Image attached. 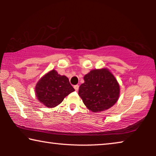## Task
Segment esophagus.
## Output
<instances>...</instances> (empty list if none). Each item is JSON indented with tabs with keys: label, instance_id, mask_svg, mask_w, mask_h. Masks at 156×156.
Wrapping results in <instances>:
<instances>
[{
	"label": "esophagus",
	"instance_id": "obj_1",
	"mask_svg": "<svg viewBox=\"0 0 156 156\" xmlns=\"http://www.w3.org/2000/svg\"><path fill=\"white\" fill-rule=\"evenodd\" d=\"M79 85H74V89H75V91H77L78 90H79Z\"/></svg>",
	"mask_w": 156,
	"mask_h": 156
}]
</instances>
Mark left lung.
Instances as JSON below:
<instances>
[{
  "label": "left lung",
  "mask_w": 156,
  "mask_h": 156,
  "mask_svg": "<svg viewBox=\"0 0 156 156\" xmlns=\"http://www.w3.org/2000/svg\"><path fill=\"white\" fill-rule=\"evenodd\" d=\"M78 94L89 110L100 112L107 110L118 101L120 86L107 68L91 70L84 76Z\"/></svg>",
  "instance_id": "left-lung-1"
}]
</instances>
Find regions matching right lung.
<instances>
[{
	"mask_svg": "<svg viewBox=\"0 0 156 156\" xmlns=\"http://www.w3.org/2000/svg\"><path fill=\"white\" fill-rule=\"evenodd\" d=\"M74 89L69 79L60 75L52 69L42 76L36 84L35 96L40 103L48 108H54L61 104L64 99L73 92Z\"/></svg>",
	"mask_w": 156,
	"mask_h": 156,
	"instance_id": "1",
	"label": "right lung"
}]
</instances>
